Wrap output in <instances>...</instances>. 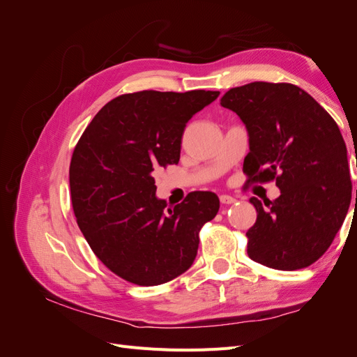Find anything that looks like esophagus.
Returning <instances> with one entry per match:
<instances>
[{
    "label": "esophagus",
    "instance_id": "1",
    "mask_svg": "<svg viewBox=\"0 0 357 357\" xmlns=\"http://www.w3.org/2000/svg\"><path fill=\"white\" fill-rule=\"evenodd\" d=\"M219 199H220V204H223V205H229V204H234V202L236 201V199H235L234 197H231V195H220Z\"/></svg>",
    "mask_w": 357,
    "mask_h": 357
}]
</instances>
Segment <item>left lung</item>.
Here are the masks:
<instances>
[{"instance_id":"1","label":"left lung","mask_w":357,"mask_h":357,"mask_svg":"<svg viewBox=\"0 0 357 357\" xmlns=\"http://www.w3.org/2000/svg\"><path fill=\"white\" fill-rule=\"evenodd\" d=\"M220 105L247 128L250 152L243 169L248 181L275 180L280 189V197L265 205L250 198L257 219L245 234L248 256L282 271L314 264L332 244L351 201L347 147L338 125L290 83L232 88Z\"/></svg>"}]
</instances>
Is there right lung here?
<instances>
[{
    "instance_id": "right-lung-1",
    "label": "right lung",
    "mask_w": 357,
    "mask_h": 357,
    "mask_svg": "<svg viewBox=\"0 0 357 357\" xmlns=\"http://www.w3.org/2000/svg\"><path fill=\"white\" fill-rule=\"evenodd\" d=\"M219 93L121 95L96 113L74 149L70 189L79 228L96 257L129 283L156 286L188 271L202 225L219 211L213 192H192L165 208L153 177L178 164L186 123Z\"/></svg>"
}]
</instances>
